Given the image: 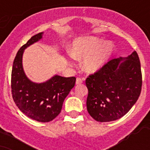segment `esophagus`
<instances>
[{
	"label": "esophagus",
	"instance_id": "esophagus-1",
	"mask_svg": "<svg viewBox=\"0 0 150 150\" xmlns=\"http://www.w3.org/2000/svg\"><path fill=\"white\" fill-rule=\"evenodd\" d=\"M83 79H82V78L80 77H77V79H76V84H81V83H82L83 82Z\"/></svg>",
	"mask_w": 150,
	"mask_h": 150
}]
</instances>
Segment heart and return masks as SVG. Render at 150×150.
<instances>
[{"label": "heart", "instance_id": "heart-1", "mask_svg": "<svg viewBox=\"0 0 150 150\" xmlns=\"http://www.w3.org/2000/svg\"><path fill=\"white\" fill-rule=\"evenodd\" d=\"M114 45L110 42H105L102 39L87 36L77 39L74 41L71 48V54L69 59L73 57L77 59L86 57L83 62V68L87 72L93 73L102 68L114 51Z\"/></svg>", "mask_w": 150, "mask_h": 150}]
</instances>
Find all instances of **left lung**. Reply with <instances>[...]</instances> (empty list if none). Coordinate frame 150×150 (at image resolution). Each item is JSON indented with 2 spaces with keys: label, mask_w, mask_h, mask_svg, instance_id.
<instances>
[{
  "label": "left lung",
  "mask_w": 150,
  "mask_h": 150,
  "mask_svg": "<svg viewBox=\"0 0 150 150\" xmlns=\"http://www.w3.org/2000/svg\"><path fill=\"white\" fill-rule=\"evenodd\" d=\"M125 61L112 59L86 79L87 110L100 122L116 121L125 115L141 93L142 71L139 55L134 51Z\"/></svg>",
  "instance_id": "1"
}]
</instances>
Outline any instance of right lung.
I'll list each match as a JSON object with an SVG mask.
<instances>
[{"label":"right lung","mask_w":150,"mask_h":150,"mask_svg":"<svg viewBox=\"0 0 150 150\" xmlns=\"http://www.w3.org/2000/svg\"><path fill=\"white\" fill-rule=\"evenodd\" d=\"M42 34L32 36L18 51L13 62L11 87L13 100L23 114L35 121L49 122L61 113L64 100L75 86L76 78L55 75L40 84L28 79L22 68V54L27 47L40 40Z\"/></svg>","instance_id":"add662e5"}]
</instances>
